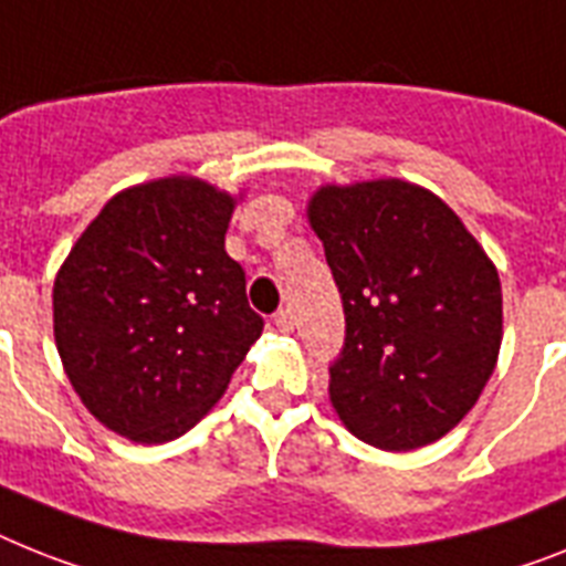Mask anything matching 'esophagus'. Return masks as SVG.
Returning a JSON list of instances; mask_svg holds the SVG:
<instances>
[{"label": "esophagus", "mask_w": 566, "mask_h": 566, "mask_svg": "<svg viewBox=\"0 0 566 566\" xmlns=\"http://www.w3.org/2000/svg\"><path fill=\"white\" fill-rule=\"evenodd\" d=\"M274 324H277V329L280 333H292L294 329V315H292V310H280L277 315H274Z\"/></svg>", "instance_id": "obj_1"}]
</instances>
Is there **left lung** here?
Instances as JSON below:
<instances>
[{"label": "left lung", "mask_w": 566, "mask_h": 566, "mask_svg": "<svg viewBox=\"0 0 566 566\" xmlns=\"http://www.w3.org/2000/svg\"><path fill=\"white\" fill-rule=\"evenodd\" d=\"M310 226L344 303L329 396L367 446L446 437L483 394L503 338L501 277L454 210L401 179L326 185Z\"/></svg>", "instance_id": "1"}]
</instances>
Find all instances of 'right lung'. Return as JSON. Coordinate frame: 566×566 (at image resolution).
Returning a JSON list of instances; mask_svg holds the SVG:
<instances>
[{"label":"right lung","mask_w":566,"mask_h":566,"mask_svg":"<svg viewBox=\"0 0 566 566\" xmlns=\"http://www.w3.org/2000/svg\"><path fill=\"white\" fill-rule=\"evenodd\" d=\"M233 196L170 176L112 196L54 280V340L88 413L156 446L226 394L263 317L226 251Z\"/></svg>","instance_id":"1"}]
</instances>
